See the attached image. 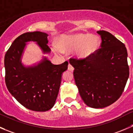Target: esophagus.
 Masks as SVG:
<instances>
[{"instance_id": "obj_1", "label": "esophagus", "mask_w": 133, "mask_h": 133, "mask_svg": "<svg viewBox=\"0 0 133 133\" xmlns=\"http://www.w3.org/2000/svg\"><path fill=\"white\" fill-rule=\"evenodd\" d=\"M68 69H69V70H70V71L72 72L73 70H74V67H73V66L71 65V64H69V66H68Z\"/></svg>"}]
</instances>
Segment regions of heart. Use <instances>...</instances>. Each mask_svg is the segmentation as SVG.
<instances>
[{
	"label": "heart",
	"instance_id": "1",
	"mask_svg": "<svg viewBox=\"0 0 133 133\" xmlns=\"http://www.w3.org/2000/svg\"><path fill=\"white\" fill-rule=\"evenodd\" d=\"M59 44L60 46L54 45L53 47L56 53L77 51L78 57L85 59L93 56L98 51L101 40L96 35L79 33L63 36L60 38Z\"/></svg>",
	"mask_w": 133,
	"mask_h": 133
}]
</instances>
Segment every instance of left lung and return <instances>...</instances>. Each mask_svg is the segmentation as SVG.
Wrapping results in <instances>:
<instances>
[{
	"label": "left lung",
	"instance_id": "8db88e82",
	"mask_svg": "<svg viewBox=\"0 0 133 133\" xmlns=\"http://www.w3.org/2000/svg\"><path fill=\"white\" fill-rule=\"evenodd\" d=\"M101 48L91 57L70 59L79 93L85 104L93 108L110 106L120 97L129 76L124 44L105 31H98Z\"/></svg>",
	"mask_w": 133,
	"mask_h": 133
}]
</instances>
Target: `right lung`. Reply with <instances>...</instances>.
I'll use <instances>...</instances> for the list:
<instances>
[{"mask_svg": "<svg viewBox=\"0 0 133 133\" xmlns=\"http://www.w3.org/2000/svg\"><path fill=\"white\" fill-rule=\"evenodd\" d=\"M48 35L35 31L19 36L5 54V82L12 95L23 107L36 112H45L55 104L62 74L69 63L54 64L44 57L37 64L23 65L21 58L26 43L35 42L44 54H50Z\"/></svg>", "mask_w": 133, "mask_h": 133, "instance_id": "obj_1", "label": "right lung"}]
</instances>
